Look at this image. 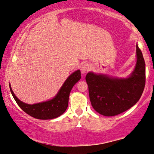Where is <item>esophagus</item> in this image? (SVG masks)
<instances>
[{
	"label": "esophagus",
	"mask_w": 154,
	"mask_h": 154,
	"mask_svg": "<svg viewBox=\"0 0 154 154\" xmlns=\"http://www.w3.org/2000/svg\"><path fill=\"white\" fill-rule=\"evenodd\" d=\"M89 69H90L89 65L88 64H86L82 65V67H81V70H82V72L83 73L87 72L89 70Z\"/></svg>",
	"instance_id": "obj_1"
}]
</instances>
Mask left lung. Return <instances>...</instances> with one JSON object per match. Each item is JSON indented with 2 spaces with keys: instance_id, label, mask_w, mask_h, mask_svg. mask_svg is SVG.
<instances>
[{
  "instance_id": "8db88e82",
  "label": "left lung",
  "mask_w": 154,
  "mask_h": 154,
  "mask_svg": "<svg viewBox=\"0 0 154 154\" xmlns=\"http://www.w3.org/2000/svg\"><path fill=\"white\" fill-rule=\"evenodd\" d=\"M137 62L131 76L118 79L88 72V86L92 106L106 116L118 115L134 106L142 95L145 86V63L142 52L136 45Z\"/></svg>"
}]
</instances>
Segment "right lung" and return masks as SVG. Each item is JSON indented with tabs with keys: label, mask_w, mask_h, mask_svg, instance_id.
I'll use <instances>...</instances> for the list:
<instances>
[{
	"label": "right lung",
	"mask_w": 154,
	"mask_h": 154,
	"mask_svg": "<svg viewBox=\"0 0 154 154\" xmlns=\"http://www.w3.org/2000/svg\"><path fill=\"white\" fill-rule=\"evenodd\" d=\"M81 79V72L77 70L70 75L66 80L57 95L50 101L43 103L29 105L20 101L11 90H10L17 104L23 110L31 116L38 119H52L57 118L64 113L67 109L69 94L72 87ZM10 86V85H9Z\"/></svg>",
	"instance_id": "1"
}]
</instances>
